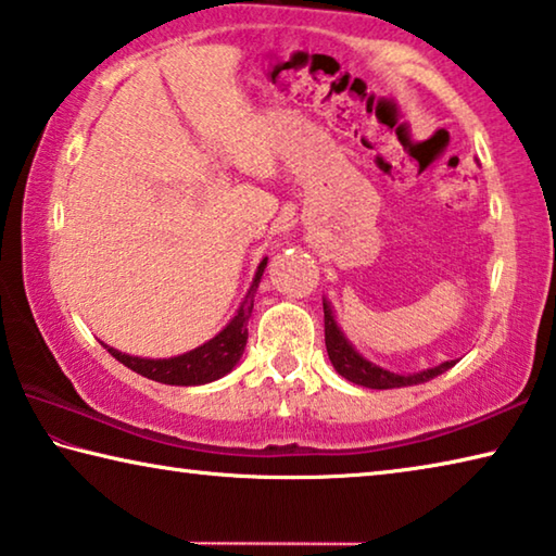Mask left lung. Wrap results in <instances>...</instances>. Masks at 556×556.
Segmentation results:
<instances>
[{"label": "left lung", "mask_w": 556, "mask_h": 556, "mask_svg": "<svg viewBox=\"0 0 556 556\" xmlns=\"http://www.w3.org/2000/svg\"><path fill=\"white\" fill-rule=\"evenodd\" d=\"M324 326H326V351H328V357H331L336 372L355 384H363V388H370V390L409 388V384L429 382L431 378H437V375L446 372L448 368H454L456 365V361H446L437 365V368H427L412 375H400V372L384 370L370 361H365V357L357 353L351 343H348V338L343 336L341 328H338L333 308L326 299H324Z\"/></svg>", "instance_id": "8db88e82"}]
</instances>
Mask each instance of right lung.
Listing matches in <instances>:
<instances>
[{
    "label": "right lung",
    "mask_w": 556,
    "mask_h": 556,
    "mask_svg": "<svg viewBox=\"0 0 556 556\" xmlns=\"http://www.w3.org/2000/svg\"><path fill=\"white\" fill-rule=\"evenodd\" d=\"M265 267L267 257L260 262L255 279H252L248 296H244L240 304L238 314H235L230 318V324L225 326L218 336L211 338L208 343L193 348V351H188L184 355L159 357V361H154V357L119 353L115 348L105 345L108 353L112 357H117L122 365H127V368L135 370L137 375H144V378L164 384H181V388H188V384H205L223 378V375H228L235 365H238L244 345H248V321L252 316V306H255V291L260 287Z\"/></svg>",
    "instance_id": "add662e5"
}]
</instances>
